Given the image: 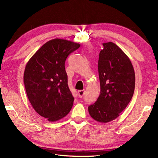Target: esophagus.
<instances>
[{"instance_id": "34e87169", "label": "esophagus", "mask_w": 158, "mask_h": 158, "mask_svg": "<svg viewBox=\"0 0 158 158\" xmlns=\"http://www.w3.org/2000/svg\"><path fill=\"white\" fill-rule=\"evenodd\" d=\"M85 91L84 90H79L78 91V96L79 98H82V97L84 96Z\"/></svg>"}]
</instances>
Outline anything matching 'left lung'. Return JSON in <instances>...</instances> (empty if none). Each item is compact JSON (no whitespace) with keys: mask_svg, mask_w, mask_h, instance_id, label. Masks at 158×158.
I'll use <instances>...</instances> for the list:
<instances>
[{"mask_svg":"<svg viewBox=\"0 0 158 158\" xmlns=\"http://www.w3.org/2000/svg\"><path fill=\"white\" fill-rule=\"evenodd\" d=\"M102 45L98 60L100 92L88 111L97 122L107 123L118 117L130 102L135 73L129 58L118 46L112 42Z\"/></svg>","mask_w":158,"mask_h":158,"instance_id":"obj_1","label":"left lung"}]
</instances>
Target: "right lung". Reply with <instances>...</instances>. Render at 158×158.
<instances>
[{
  "label": "right lung",
  "mask_w": 158,
  "mask_h": 158,
  "mask_svg": "<svg viewBox=\"0 0 158 158\" xmlns=\"http://www.w3.org/2000/svg\"><path fill=\"white\" fill-rule=\"evenodd\" d=\"M80 44L54 39L45 43L26 64L23 83L28 98L39 115L49 122L65 117L74 98L68 85L65 61Z\"/></svg>",
  "instance_id": "right-lung-1"
}]
</instances>
